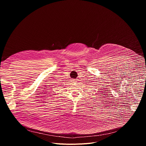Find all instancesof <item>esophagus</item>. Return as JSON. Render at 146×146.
<instances>
[{
  "mask_svg": "<svg viewBox=\"0 0 146 146\" xmlns=\"http://www.w3.org/2000/svg\"><path fill=\"white\" fill-rule=\"evenodd\" d=\"M72 80V82H74L75 81V79H72V80Z\"/></svg>",
  "mask_w": 146,
  "mask_h": 146,
  "instance_id": "34e87169",
  "label": "esophagus"
}]
</instances>
